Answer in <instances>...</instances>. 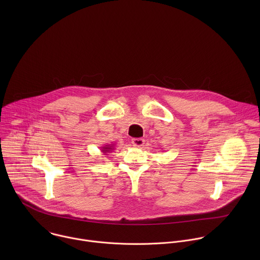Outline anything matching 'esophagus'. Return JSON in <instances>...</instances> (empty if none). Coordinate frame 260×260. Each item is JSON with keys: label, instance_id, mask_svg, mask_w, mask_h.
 I'll return each instance as SVG.
<instances>
[{"label": "esophagus", "instance_id": "1", "mask_svg": "<svg viewBox=\"0 0 260 260\" xmlns=\"http://www.w3.org/2000/svg\"><path fill=\"white\" fill-rule=\"evenodd\" d=\"M144 143H145V141H144L143 139H141V138H136V139H133V140H132V144H133V146L136 147V148L142 147V146L144 145Z\"/></svg>", "mask_w": 260, "mask_h": 260}]
</instances>
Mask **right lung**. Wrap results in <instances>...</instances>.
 <instances>
[{
    "label": "right lung",
    "mask_w": 260,
    "mask_h": 260,
    "mask_svg": "<svg viewBox=\"0 0 260 260\" xmlns=\"http://www.w3.org/2000/svg\"><path fill=\"white\" fill-rule=\"evenodd\" d=\"M113 149H114V146H113V145H110V144L101 147V151H102L103 154H105V155H106L107 153H109V152H112Z\"/></svg>",
    "instance_id": "add662e5"
}]
</instances>
